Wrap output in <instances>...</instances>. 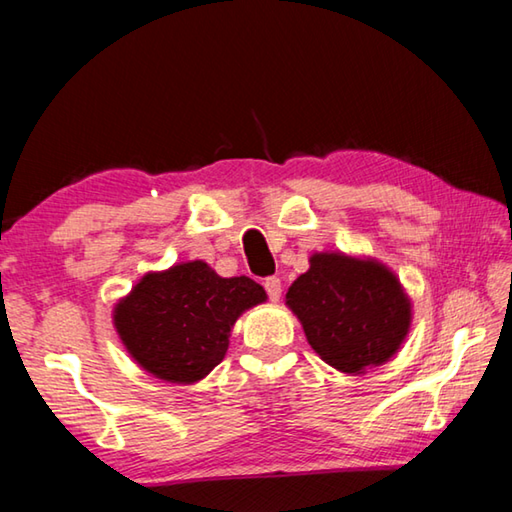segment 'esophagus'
<instances>
[{"label": "esophagus", "mask_w": 512, "mask_h": 512, "mask_svg": "<svg viewBox=\"0 0 512 512\" xmlns=\"http://www.w3.org/2000/svg\"><path fill=\"white\" fill-rule=\"evenodd\" d=\"M264 289L268 293V298H271L273 302L280 300V296H282V280H280V277H266Z\"/></svg>", "instance_id": "obj_1"}]
</instances>
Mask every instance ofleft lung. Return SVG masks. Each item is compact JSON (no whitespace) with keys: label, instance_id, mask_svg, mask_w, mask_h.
<instances>
[{"label":"left lung","instance_id":"1","mask_svg":"<svg viewBox=\"0 0 512 512\" xmlns=\"http://www.w3.org/2000/svg\"><path fill=\"white\" fill-rule=\"evenodd\" d=\"M311 348L345 375H366L400 352L411 300L397 275L372 257L314 253L287 291Z\"/></svg>","mask_w":512,"mask_h":512}]
</instances>
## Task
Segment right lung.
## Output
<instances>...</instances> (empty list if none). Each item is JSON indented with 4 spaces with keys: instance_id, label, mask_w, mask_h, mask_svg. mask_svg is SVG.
<instances>
[{
    "instance_id": "right-lung-1",
    "label": "right lung",
    "mask_w": 512,
    "mask_h": 512,
    "mask_svg": "<svg viewBox=\"0 0 512 512\" xmlns=\"http://www.w3.org/2000/svg\"><path fill=\"white\" fill-rule=\"evenodd\" d=\"M266 302L255 280L221 277L201 259L146 273L112 311L121 343L155 379L196 384L219 366L244 311Z\"/></svg>"
}]
</instances>
